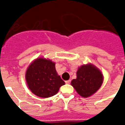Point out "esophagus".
<instances>
[{
	"label": "esophagus",
	"mask_w": 125,
	"mask_h": 125,
	"mask_svg": "<svg viewBox=\"0 0 125 125\" xmlns=\"http://www.w3.org/2000/svg\"><path fill=\"white\" fill-rule=\"evenodd\" d=\"M71 80H67V81H65V83H67V84H69V83H71Z\"/></svg>",
	"instance_id": "esophagus-1"
}]
</instances>
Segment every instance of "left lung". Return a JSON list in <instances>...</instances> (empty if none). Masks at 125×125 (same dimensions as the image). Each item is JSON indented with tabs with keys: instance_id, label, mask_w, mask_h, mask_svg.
<instances>
[{
	"instance_id": "left-lung-1",
	"label": "left lung",
	"mask_w": 125,
	"mask_h": 125,
	"mask_svg": "<svg viewBox=\"0 0 125 125\" xmlns=\"http://www.w3.org/2000/svg\"><path fill=\"white\" fill-rule=\"evenodd\" d=\"M76 76V79L71 81V85L83 97H88L95 93L103 82V75L101 71L90 64L79 67Z\"/></svg>"
}]
</instances>
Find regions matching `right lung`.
<instances>
[{"mask_svg":"<svg viewBox=\"0 0 125 125\" xmlns=\"http://www.w3.org/2000/svg\"><path fill=\"white\" fill-rule=\"evenodd\" d=\"M26 80L32 93L42 98L54 96L65 84L57 74L54 63L41 58L29 65L26 73Z\"/></svg>","mask_w":125,"mask_h":125,"instance_id":"1","label":"right lung"}]
</instances>
